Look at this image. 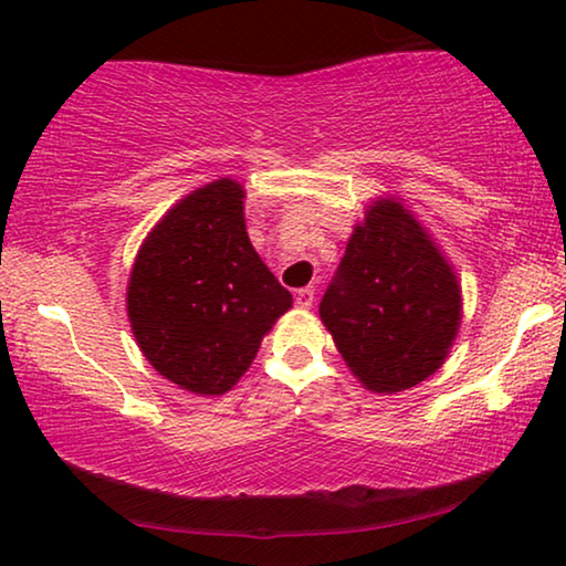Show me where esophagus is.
<instances>
[{
    "label": "esophagus",
    "instance_id": "1",
    "mask_svg": "<svg viewBox=\"0 0 566 566\" xmlns=\"http://www.w3.org/2000/svg\"><path fill=\"white\" fill-rule=\"evenodd\" d=\"M296 306L298 308H312L314 306V289H301L296 293Z\"/></svg>",
    "mask_w": 566,
    "mask_h": 566
}]
</instances>
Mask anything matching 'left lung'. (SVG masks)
Instances as JSON below:
<instances>
[{"label": "left lung", "instance_id": "1", "mask_svg": "<svg viewBox=\"0 0 566 566\" xmlns=\"http://www.w3.org/2000/svg\"><path fill=\"white\" fill-rule=\"evenodd\" d=\"M461 306L459 277L417 216L401 198H378L355 223L319 316L353 376L397 394L443 366Z\"/></svg>", "mask_w": 566, "mask_h": 566}]
</instances>
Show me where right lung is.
Instances as JSON below:
<instances>
[{
  "instance_id": "right-lung-1",
  "label": "right lung",
  "mask_w": 566,
  "mask_h": 566,
  "mask_svg": "<svg viewBox=\"0 0 566 566\" xmlns=\"http://www.w3.org/2000/svg\"><path fill=\"white\" fill-rule=\"evenodd\" d=\"M293 306L247 237L244 188L221 177L169 208L138 247L126 308L144 358L185 391L227 394Z\"/></svg>"
}]
</instances>
